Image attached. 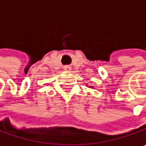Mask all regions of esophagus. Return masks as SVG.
<instances>
[{"mask_svg": "<svg viewBox=\"0 0 146 146\" xmlns=\"http://www.w3.org/2000/svg\"><path fill=\"white\" fill-rule=\"evenodd\" d=\"M63 69H64L65 71H70V70L72 69V68H71L70 66H65V67L63 68Z\"/></svg>", "mask_w": 146, "mask_h": 146, "instance_id": "obj_1", "label": "esophagus"}]
</instances>
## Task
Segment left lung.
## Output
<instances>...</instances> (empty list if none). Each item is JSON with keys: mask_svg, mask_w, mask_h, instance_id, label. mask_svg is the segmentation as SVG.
I'll return each mask as SVG.
<instances>
[{"mask_svg": "<svg viewBox=\"0 0 146 146\" xmlns=\"http://www.w3.org/2000/svg\"><path fill=\"white\" fill-rule=\"evenodd\" d=\"M86 86H88V84H86ZM88 87H89V88H90V89H92V88H93V86H88Z\"/></svg>", "mask_w": 146, "mask_h": 146, "instance_id": "obj_1", "label": "left lung"}]
</instances>
